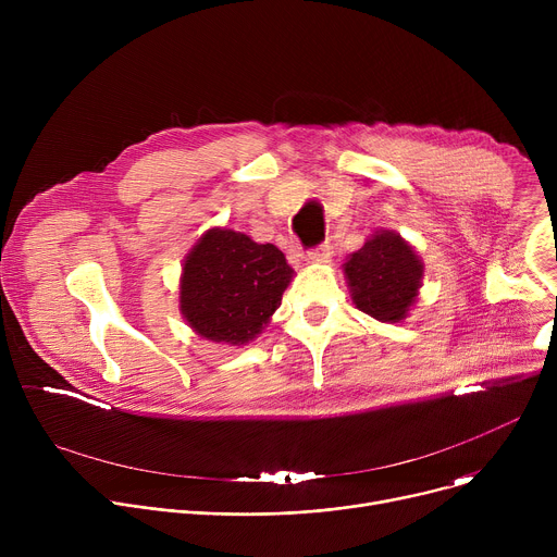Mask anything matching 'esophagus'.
<instances>
[{
	"label": "esophagus",
	"mask_w": 557,
	"mask_h": 557,
	"mask_svg": "<svg viewBox=\"0 0 557 557\" xmlns=\"http://www.w3.org/2000/svg\"><path fill=\"white\" fill-rule=\"evenodd\" d=\"M331 247L329 245H322V247H317V249H312L310 253H308V260L310 262H314V264H322V262H329L331 260Z\"/></svg>",
	"instance_id": "esophagus-1"
}]
</instances>
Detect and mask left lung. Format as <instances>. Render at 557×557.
I'll return each mask as SVG.
<instances>
[{"mask_svg":"<svg viewBox=\"0 0 557 557\" xmlns=\"http://www.w3.org/2000/svg\"><path fill=\"white\" fill-rule=\"evenodd\" d=\"M352 304L383 324L408 320L419 301L425 267L417 249L396 231L376 228L342 264Z\"/></svg>","mask_w":557,"mask_h":557,"instance_id":"obj_1","label":"left lung"}]
</instances>
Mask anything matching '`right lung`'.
I'll use <instances>...</instances> for the list:
<instances>
[{
	"mask_svg": "<svg viewBox=\"0 0 557 557\" xmlns=\"http://www.w3.org/2000/svg\"><path fill=\"white\" fill-rule=\"evenodd\" d=\"M293 275L275 245L211 226L185 256L178 308L200 339L243 348L267 329Z\"/></svg>",
	"mask_w": 557,
	"mask_h": 557,
	"instance_id": "add662e5",
	"label": "right lung"
}]
</instances>
